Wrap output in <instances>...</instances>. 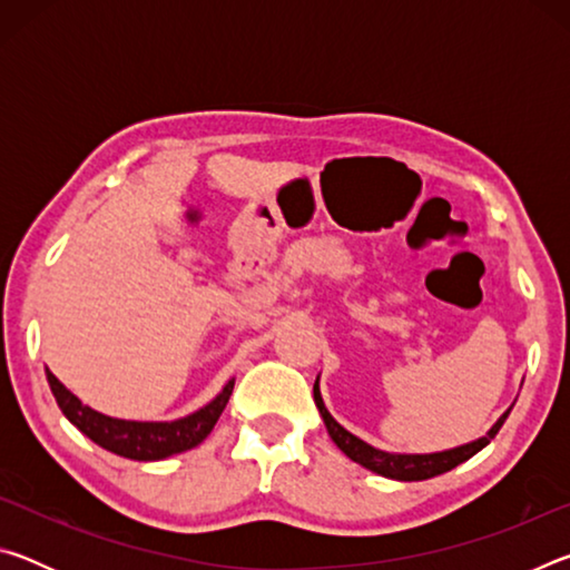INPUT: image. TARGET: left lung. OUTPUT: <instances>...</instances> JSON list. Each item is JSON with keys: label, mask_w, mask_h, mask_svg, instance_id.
Returning <instances> with one entry per match:
<instances>
[{"label": "left lung", "mask_w": 570, "mask_h": 570, "mask_svg": "<svg viewBox=\"0 0 570 570\" xmlns=\"http://www.w3.org/2000/svg\"><path fill=\"white\" fill-rule=\"evenodd\" d=\"M314 402H316V407H320V414L326 424V432H330L334 445L340 448L346 458L360 462L362 468L377 472V475H382V478L402 480V482L435 478V475H442V472L458 468L460 462L470 460L475 452H480L490 440L498 435V430L503 428L505 417L510 414V410H513L510 407L508 412L500 414V420L485 432V435L468 442V445L442 450V452H428V455H407V452H387V450L372 448L370 442H364L356 435H352L350 430H344L342 424L332 417L330 410H326L322 392H320V377H316V382H314Z\"/></svg>", "instance_id": "1"}]
</instances>
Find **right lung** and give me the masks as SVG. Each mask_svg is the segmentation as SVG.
<instances>
[{
  "mask_svg": "<svg viewBox=\"0 0 570 570\" xmlns=\"http://www.w3.org/2000/svg\"><path fill=\"white\" fill-rule=\"evenodd\" d=\"M45 372L62 414L82 432L85 438H90L95 445L115 452V455L128 458V460H140V462L163 460L200 445V442L210 435V430H214V424L218 422L220 412L226 410L230 392H234V382H236V380H228L226 387L220 390L216 397L206 404V407L196 410L193 414H188V417L170 420V422H138V420L108 417V414L88 407V404L77 400L75 394L67 390L50 370H47V366Z\"/></svg>",
  "mask_w": 570,
  "mask_h": 570,
  "instance_id": "obj_1",
  "label": "right lung"
}]
</instances>
